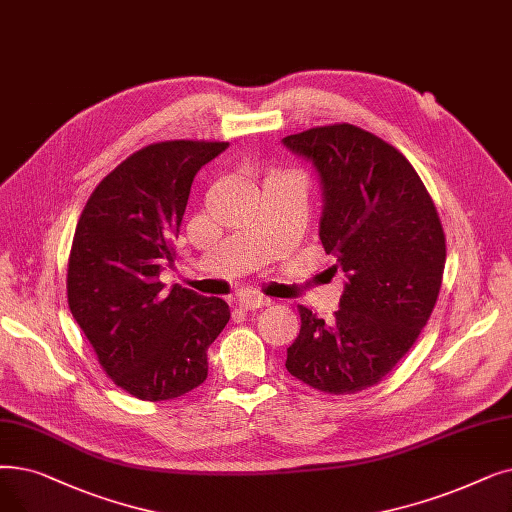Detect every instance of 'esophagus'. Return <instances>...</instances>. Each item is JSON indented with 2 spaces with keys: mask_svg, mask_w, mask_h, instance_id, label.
Segmentation results:
<instances>
[{
  "mask_svg": "<svg viewBox=\"0 0 512 512\" xmlns=\"http://www.w3.org/2000/svg\"><path fill=\"white\" fill-rule=\"evenodd\" d=\"M265 305H270V301L265 297H257V295H240L238 297V307L242 311H255V309L265 307Z\"/></svg>",
  "mask_w": 512,
  "mask_h": 512,
  "instance_id": "1",
  "label": "esophagus"
}]
</instances>
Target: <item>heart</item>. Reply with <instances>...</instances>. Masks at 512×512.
Returning a JSON list of instances; mask_svg holds the SVG:
<instances>
[{
  "instance_id": "1",
  "label": "heart",
  "mask_w": 512,
  "mask_h": 512,
  "mask_svg": "<svg viewBox=\"0 0 512 512\" xmlns=\"http://www.w3.org/2000/svg\"><path fill=\"white\" fill-rule=\"evenodd\" d=\"M274 177H286V175H274Z\"/></svg>"
}]
</instances>
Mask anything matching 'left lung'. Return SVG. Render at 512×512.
I'll return each instance as SVG.
<instances>
[{
    "label": "left lung",
    "instance_id": "obj_1",
    "mask_svg": "<svg viewBox=\"0 0 512 512\" xmlns=\"http://www.w3.org/2000/svg\"><path fill=\"white\" fill-rule=\"evenodd\" d=\"M316 165L324 211L320 240L347 276L335 320L299 305L286 349L295 379L332 395L379 385L416 343L439 297L446 234L431 194L395 146L349 123L284 138Z\"/></svg>",
    "mask_w": 512,
    "mask_h": 512
}]
</instances>
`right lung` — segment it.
Segmentation results:
<instances>
[{
    "instance_id": "obj_1",
    "label": "right lung",
    "mask_w": 512,
    "mask_h": 512,
    "mask_svg": "<svg viewBox=\"0 0 512 512\" xmlns=\"http://www.w3.org/2000/svg\"><path fill=\"white\" fill-rule=\"evenodd\" d=\"M228 142L167 140L133 152L87 198L66 270L71 314L117 387L165 402L207 379V349L230 320L224 299L165 291L196 171Z\"/></svg>"
}]
</instances>
